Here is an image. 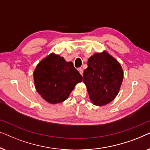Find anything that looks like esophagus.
<instances>
[{
	"label": "esophagus",
	"mask_w": 150,
	"mask_h": 150,
	"mask_svg": "<svg viewBox=\"0 0 150 150\" xmlns=\"http://www.w3.org/2000/svg\"><path fill=\"white\" fill-rule=\"evenodd\" d=\"M78 70H79V73L81 74V75H83V69H82V68H81V67H80V68L78 69Z\"/></svg>",
	"instance_id": "1"
}]
</instances>
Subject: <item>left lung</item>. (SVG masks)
I'll use <instances>...</instances> for the list:
<instances>
[{"instance_id":"left-lung-1","label":"left lung","mask_w":150,"mask_h":150,"mask_svg":"<svg viewBox=\"0 0 150 150\" xmlns=\"http://www.w3.org/2000/svg\"><path fill=\"white\" fill-rule=\"evenodd\" d=\"M83 82L92 103L106 105L113 100L120 91L124 71L120 63L106 51L95 53L87 61Z\"/></svg>"}]
</instances>
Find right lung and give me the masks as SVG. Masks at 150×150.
Wrapping results in <instances>:
<instances>
[{"mask_svg":"<svg viewBox=\"0 0 150 150\" xmlns=\"http://www.w3.org/2000/svg\"><path fill=\"white\" fill-rule=\"evenodd\" d=\"M35 87L43 99L55 104L65 101L83 77L63 57L51 53L38 63L33 72Z\"/></svg>","mask_w":150,"mask_h":150,"instance_id":"1","label":"right lung"}]
</instances>
